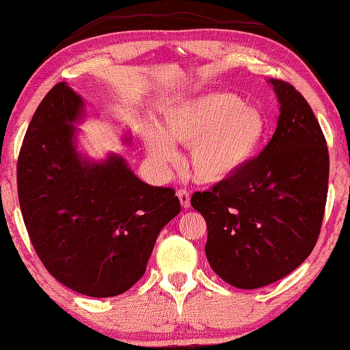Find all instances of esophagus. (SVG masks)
I'll list each match as a JSON object with an SVG mask.
<instances>
[{"mask_svg": "<svg viewBox=\"0 0 350 350\" xmlns=\"http://www.w3.org/2000/svg\"><path fill=\"white\" fill-rule=\"evenodd\" d=\"M177 198H179V201H180V204H182V207H184V208H188V207H190V199H191L190 191H187L185 188H182V190L177 191Z\"/></svg>", "mask_w": 350, "mask_h": 350, "instance_id": "34e87169", "label": "esophagus"}]
</instances>
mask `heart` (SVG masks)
<instances>
[{
    "label": "heart",
    "mask_w": 350,
    "mask_h": 350,
    "mask_svg": "<svg viewBox=\"0 0 350 350\" xmlns=\"http://www.w3.org/2000/svg\"><path fill=\"white\" fill-rule=\"evenodd\" d=\"M149 159L162 170L174 166V145L190 146L188 163L204 184L240 174L257 157L266 134L262 110L232 92L215 90L182 98L162 110L157 126L143 127Z\"/></svg>",
    "instance_id": "1"
}]
</instances>
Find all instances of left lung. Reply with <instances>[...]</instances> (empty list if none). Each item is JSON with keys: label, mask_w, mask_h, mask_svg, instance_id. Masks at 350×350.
Here are the masks:
<instances>
[{"label": "left lung", "mask_w": 350, "mask_h": 350, "mask_svg": "<svg viewBox=\"0 0 350 350\" xmlns=\"http://www.w3.org/2000/svg\"><path fill=\"white\" fill-rule=\"evenodd\" d=\"M269 82L280 103L273 138L240 174L191 196L207 223L210 266L241 290L274 284L308 257L329 187V149L312 107L288 82Z\"/></svg>", "instance_id": "8db88e82"}]
</instances>
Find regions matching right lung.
<instances>
[{"label": "right lung", "mask_w": 350, "mask_h": 350, "mask_svg": "<svg viewBox=\"0 0 350 350\" xmlns=\"http://www.w3.org/2000/svg\"><path fill=\"white\" fill-rule=\"evenodd\" d=\"M82 116L84 101L65 82L43 98L20 149L18 201L48 273L81 295L112 297L142 279L180 202L173 188L138 179L120 155L92 162L77 152Z\"/></svg>", "instance_id": "add662e5"}]
</instances>
